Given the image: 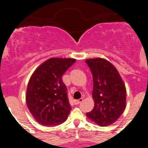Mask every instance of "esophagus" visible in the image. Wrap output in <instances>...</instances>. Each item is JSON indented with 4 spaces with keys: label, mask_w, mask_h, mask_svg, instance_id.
Returning <instances> with one entry per match:
<instances>
[{
    "label": "esophagus",
    "mask_w": 148,
    "mask_h": 148,
    "mask_svg": "<svg viewBox=\"0 0 148 148\" xmlns=\"http://www.w3.org/2000/svg\"><path fill=\"white\" fill-rule=\"evenodd\" d=\"M82 101H83V98H80V99H78V100H74V103H75L76 105H77V104H79V103H82Z\"/></svg>",
    "instance_id": "34e87169"
}]
</instances>
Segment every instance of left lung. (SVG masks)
Wrapping results in <instances>:
<instances>
[{"label":"left lung","mask_w":148,"mask_h":148,"mask_svg":"<svg viewBox=\"0 0 148 148\" xmlns=\"http://www.w3.org/2000/svg\"><path fill=\"white\" fill-rule=\"evenodd\" d=\"M93 79L92 97L95 106L87 116L100 127L115 122L126 107V91L116 69L107 60L92 58L85 61Z\"/></svg>","instance_id":"8db88e82"}]
</instances>
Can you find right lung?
<instances>
[{
    "label": "right lung",
    "instance_id": "right-lung-1",
    "mask_svg": "<svg viewBox=\"0 0 148 148\" xmlns=\"http://www.w3.org/2000/svg\"><path fill=\"white\" fill-rule=\"evenodd\" d=\"M75 61L73 58H50L32 75L26 101L30 113L39 124L55 127L68 118L71 108L62 76Z\"/></svg>",
    "mask_w": 148,
    "mask_h": 148
}]
</instances>
